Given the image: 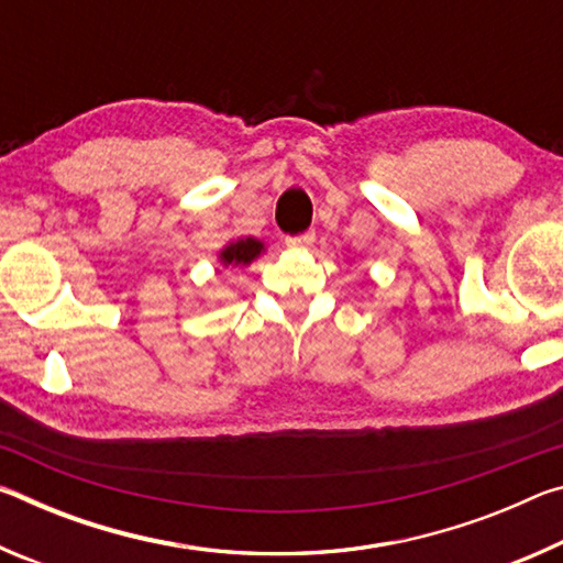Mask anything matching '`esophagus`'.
Returning <instances> with one entry per match:
<instances>
[{
    "label": "esophagus",
    "mask_w": 563,
    "mask_h": 563,
    "mask_svg": "<svg viewBox=\"0 0 563 563\" xmlns=\"http://www.w3.org/2000/svg\"><path fill=\"white\" fill-rule=\"evenodd\" d=\"M285 243L292 245V247H310L312 243H316V231H305V233H298V235H290V238H285Z\"/></svg>",
    "instance_id": "obj_1"
}]
</instances>
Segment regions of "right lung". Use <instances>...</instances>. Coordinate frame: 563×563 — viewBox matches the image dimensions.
I'll use <instances>...</instances> for the list:
<instances>
[{
	"mask_svg": "<svg viewBox=\"0 0 563 563\" xmlns=\"http://www.w3.org/2000/svg\"><path fill=\"white\" fill-rule=\"evenodd\" d=\"M263 251V243L255 241V238H241L231 245H225L221 251V263L223 265H247L253 258H258Z\"/></svg>",
	"mask_w": 563,
	"mask_h": 563,
	"instance_id": "right-lung-1",
	"label": "right lung"
}]
</instances>
